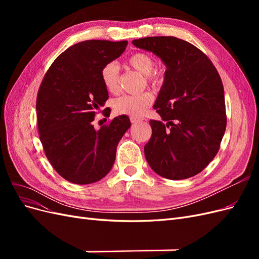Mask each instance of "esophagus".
I'll use <instances>...</instances> for the list:
<instances>
[{
    "instance_id": "esophagus-1",
    "label": "esophagus",
    "mask_w": 259,
    "mask_h": 259,
    "mask_svg": "<svg viewBox=\"0 0 259 259\" xmlns=\"http://www.w3.org/2000/svg\"><path fill=\"white\" fill-rule=\"evenodd\" d=\"M131 122L138 123V122H142V119H139V117H135V116H131Z\"/></svg>"
}]
</instances>
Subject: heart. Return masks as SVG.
I'll list each match as a JSON object with an SVG mask.
<instances>
[{
  "label": "heart",
  "instance_id": "heart-1",
  "mask_svg": "<svg viewBox=\"0 0 259 259\" xmlns=\"http://www.w3.org/2000/svg\"><path fill=\"white\" fill-rule=\"evenodd\" d=\"M127 64L136 71L147 75L148 81L158 86L163 83L164 75L161 71L153 70L154 59L147 53H136L128 58ZM101 81L109 93L115 94L120 90V67L115 61L106 64L100 72ZM154 97L150 92L139 94H128L116 98L114 101V110L119 114L131 116H142L153 104Z\"/></svg>",
  "mask_w": 259,
  "mask_h": 259
}]
</instances>
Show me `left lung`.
<instances>
[{
	"instance_id": "8db88e82",
	"label": "left lung",
	"mask_w": 259,
	"mask_h": 259,
	"mask_svg": "<svg viewBox=\"0 0 259 259\" xmlns=\"http://www.w3.org/2000/svg\"><path fill=\"white\" fill-rule=\"evenodd\" d=\"M133 44L152 52L166 66L153 106L162 121L150 120L147 162L167 179L197 175L215 158L226 131L221 76L204 53L182 38L149 36Z\"/></svg>"
}]
</instances>
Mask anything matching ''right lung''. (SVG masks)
I'll return each mask as SVG.
<instances>
[{"label":"right lung","mask_w":259,"mask_h":259,"mask_svg":"<svg viewBox=\"0 0 259 259\" xmlns=\"http://www.w3.org/2000/svg\"><path fill=\"white\" fill-rule=\"evenodd\" d=\"M126 45L127 41L89 40L70 46L55 59L38 89L40 140L52 166L70 183L88 185L104 178L115 161L117 144L131 127L125 114L99 131L92 124L109 98L101 69L120 57ZM104 114H110V109Z\"/></svg>","instance_id":"add662e5"}]
</instances>
